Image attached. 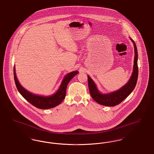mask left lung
I'll list each match as a JSON object with an SVG mask.
<instances>
[{"instance_id": "8db88e82", "label": "left lung", "mask_w": 154, "mask_h": 154, "mask_svg": "<svg viewBox=\"0 0 154 154\" xmlns=\"http://www.w3.org/2000/svg\"><path fill=\"white\" fill-rule=\"evenodd\" d=\"M134 48V58L132 75L128 82L117 91L102 93L97 88L95 82L88 75V87L90 94L96 102L106 106L112 107L122 102L129 95L135 88L138 78V54L137 47L133 40L129 37Z\"/></svg>"}]
</instances>
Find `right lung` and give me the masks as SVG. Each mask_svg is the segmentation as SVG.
<instances>
[{
  "mask_svg": "<svg viewBox=\"0 0 154 154\" xmlns=\"http://www.w3.org/2000/svg\"><path fill=\"white\" fill-rule=\"evenodd\" d=\"M79 73L77 70L73 71L65 75L56 92L51 95H39L34 94L23 88L17 77L15 67H14V77L17 88L20 94L30 104L40 109H49L56 107L63 100L66 96L67 84L74 77Z\"/></svg>",
  "mask_w": 154,
  "mask_h": 154,
  "instance_id": "1",
  "label": "right lung"
}]
</instances>
